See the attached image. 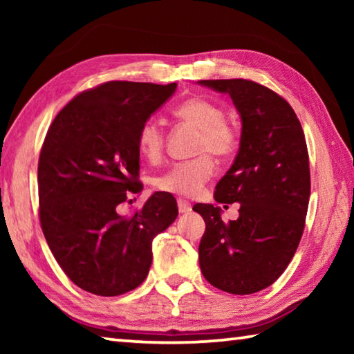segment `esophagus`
<instances>
[{"instance_id":"34e87169","label":"esophagus","mask_w":354,"mask_h":354,"mask_svg":"<svg viewBox=\"0 0 354 354\" xmlns=\"http://www.w3.org/2000/svg\"><path fill=\"white\" fill-rule=\"evenodd\" d=\"M178 211H179V214H189L192 211L190 203L183 200V198H179L178 200Z\"/></svg>"}]
</instances>
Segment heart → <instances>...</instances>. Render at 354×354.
Returning <instances> with one entry per match:
<instances>
[{"mask_svg":"<svg viewBox=\"0 0 354 354\" xmlns=\"http://www.w3.org/2000/svg\"><path fill=\"white\" fill-rule=\"evenodd\" d=\"M175 115L181 122L200 131L195 145V159L178 162L154 178V187L167 194L195 196L205 187L214 173L211 153L217 158H227L237 149L239 133L225 118L223 107L206 98H190L179 104ZM165 136L160 124L148 120L137 136V148L148 160H158L164 151ZM203 154L201 155V153Z\"/></svg>","mask_w":354,"mask_h":354,"instance_id":"obj_1","label":"heart"}]
</instances>
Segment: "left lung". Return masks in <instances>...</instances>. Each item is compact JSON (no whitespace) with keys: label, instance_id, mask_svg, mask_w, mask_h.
<instances>
[{"label":"left lung","instance_id":"8db88e82","mask_svg":"<svg viewBox=\"0 0 354 354\" xmlns=\"http://www.w3.org/2000/svg\"><path fill=\"white\" fill-rule=\"evenodd\" d=\"M198 82L230 95L242 120L234 164L214 192L217 203H241L239 218L225 223L218 206H194L206 223L201 273L220 290L248 295L283 274L303 236L310 194L306 139L290 104L268 87L248 80Z\"/></svg>","mask_w":354,"mask_h":354}]
</instances>
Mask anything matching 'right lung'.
Instances as JSON below:
<instances>
[{
    "instance_id": "1",
    "label": "right lung",
    "mask_w": 354,
    "mask_h": 354,
    "mask_svg": "<svg viewBox=\"0 0 354 354\" xmlns=\"http://www.w3.org/2000/svg\"><path fill=\"white\" fill-rule=\"evenodd\" d=\"M176 82L111 81L77 95L53 120L39 158V217L53 256L82 290L117 297L145 281L151 245L178 217L156 192L133 217L118 206L139 194L137 136ZM131 201V200H129Z\"/></svg>"
}]
</instances>
